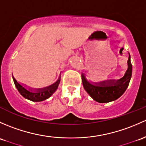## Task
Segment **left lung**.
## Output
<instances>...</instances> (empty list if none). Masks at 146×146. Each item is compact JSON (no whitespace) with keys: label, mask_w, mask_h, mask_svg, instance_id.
<instances>
[{"label":"left lung","mask_w":146,"mask_h":146,"mask_svg":"<svg viewBox=\"0 0 146 146\" xmlns=\"http://www.w3.org/2000/svg\"><path fill=\"white\" fill-rule=\"evenodd\" d=\"M127 64L128 68L125 76L117 80H110L102 81L101 82H94V84H92L87 80L84 74H82L84 89L94 100L99 103H108L116 100L126 91L131 80L132 65L130 60L129 54Z\"/></svg>","instance_id":"left-lung-1"}]
</instances>
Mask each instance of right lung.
Returning <instances> with one entry per match:
<instances>
[{
    "instance_id": "obj_1",
    "label": "right lung",
    "mask_w": 146,
    "mask_h": 146,
    "mask_svg": "<svg viewBox=\"0 0 146 146\" xmlns=\"http://www.w3.org/2000/svg\"><path fill=\"white\" fill-rule=\"evenodd\" d=\"M12 78H13L15 87L17 89L19 92L21 94V96H24L25 99H27L32 101H35V102L45 101L48 98H50L55 92V91L57 90L58 86H59V82H60V76H59L57 81L55 83H54L53 85L45 87V88L37 89V90H35V91H33L32 89L29 88V90H27L26 87H24L22 85L19 83L15 79L13 76H12Z\"/></svg>"
}]
</instances>
